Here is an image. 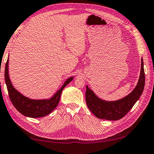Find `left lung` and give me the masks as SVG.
Listing matches in <instances>:
<instances>
[{"instance_id":"obj_1","label":"left lung","mask_w":154,"mask_h":154,"mask_svg":"<svg viewBox=\"0 0 154 154\" xmlns=\"http://www.w3.org/2000/svg\"><path fill=\"white\" fill-rule=\"evenodd\" d=\"M141 72L138 82L132 92L117 100L101 99L94 91L86 85V102L88 109L98 119L117 121L123 118L140 98L145 86V72L143 60L141 57Z\"/></svg>"}]
</instances>
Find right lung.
<instances>
[{
  "label": "right lung",
  "instance_id": "obj_1",
  "mask_svg": "<svg viewBox=\"0 0 154 154\" xmlns=\"http://www.w3.org/2000/svg\"><path fill=\"white\" fill-rule=\"evenodd\" d=\"M8 62L9 61L8 58L5 71V80L8 95L15 109L20 113L27 117L40 118L50 114L58 104L63 89L74 79V76L68 78L63 85L50 98L43 99H32L21 94L13 86L9 77Z\"/></svg>",
  "mask_w": 154,
  "mask_h": 154
}]
</instances>
